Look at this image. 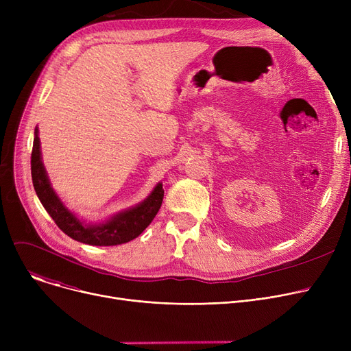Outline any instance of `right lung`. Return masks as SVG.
<instances>
[{"instance_id": "obj_1", "label": "right lung", "mask_w": 351, "mask_h": 351, "mask_svg": "<svg viewBox=\"0 0 351 351\" xmlns=\"http://www.w3.org/2000/svg\"><path fill=\"white\" fill-rule=\"evenodd\" d=\"M34 135L31 152V175L34 189L48 215L65 234H68L73 241L85 245L115 246L131 242L132 239L138 237L149 226L160 209L163 200V189L160 183L154 189L151 196L142 202L141 205L117 215L106 223L86 226L62 205V202L51 188L41 162L38 128H35Z\"/></svg>"}]
</instances>
